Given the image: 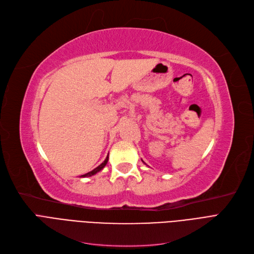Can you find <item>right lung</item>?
Segmentation results:
<instances>
[{"label": "right lung", "instance_id": "obj_1", "mask_svg": "<svg viewBox=\"0 0 254 254\" xmlns=\"http://www.w3.org/2000/svg\"><path fill=\"white\" fill-rule=\"evenodd\" d=\"M107 162H108V155H107V157H106V159H105V161L100 165V166H98V167L97 168H94L93 170H91L90 172H88V173H86V174H83V176H81L82 178H86V177H91V176H94V174L95 173H98L99 171H101L104 167H105V166H106V164H107Z\"/></svg>", "mask_w": 254, "mask_h": 254}]
</instances>
